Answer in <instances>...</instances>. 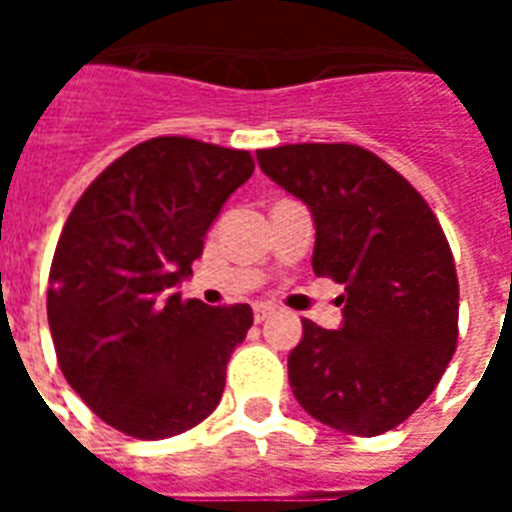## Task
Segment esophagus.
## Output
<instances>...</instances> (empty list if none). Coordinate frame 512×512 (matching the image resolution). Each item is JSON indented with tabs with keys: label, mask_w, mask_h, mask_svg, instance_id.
<instances>
[{
	"label": "esophagus",
	"mask_w": 512,
	"mask_h": 512,
	"mask_svg": "<svg viewBox=\"0 0 512 512\" xmlns=\"http://www.w3.org/2000/svg\"><path fill=\"white\" fill-rule=\"evenodd\" d=\"M271 313H273L271 305H255V321H257V324H260V321L268 319Z\"/></svg>",
	"instance_id": "34e87169"
}]
</instances>
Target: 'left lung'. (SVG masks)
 <instances>
[{
  "mask_svg": "<svg viewBox=\"0 0 512 512\" xmlns=\"http://www.w3.org/2000/svg\"><path fill=\"white\" fill-rule=\"evenodd\" d=\"M273 183L311 209L313 271L345 287L342 324L303 319L289 385L305 412L380 436L433 393L457 345L460 284L428 201L380 156L348 143L257 151Z\"/></svg>",
  "mask_w": 512,
  "mask_h": 512,
  "instance_id": "left-lung-1",
  "label": "left lung"
}]
</instances>
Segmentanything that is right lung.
<instances>
[{
	"label": "right lung",
	"instance_id": "obj_1",
	"mask_svg": "<svg viewBox=\"0 0 512 512\" xmlns=\"http://www.w3.org/2000/svg\"><path fill=\"white\" fill-rule=\"evenodd\" d=\"M255 172L249 151L154 138L100 172L50 268L47 321L68 385L111 428L170 438L215 412L252 308L183 300L204 236Z\"/></svg>",
	"mask_w": 512,
	"mask_h": 512
}]
</instances>
